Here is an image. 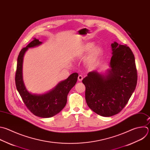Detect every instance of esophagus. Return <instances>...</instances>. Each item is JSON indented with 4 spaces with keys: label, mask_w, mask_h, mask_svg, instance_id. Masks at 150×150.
I'll list each match as a JSON object with an SVG mask.
<instances>
[{
    "label": "esophagus",
    "mask_w": 150,
    "mask_h": 150,
    "mask_svg": "<svg viewBox=\"0 0 150 150\" xmlns=\"http://www.w3.org/2000/svg\"><path fill=\"white\" fill-rule=\"evenodd\" d=\"M78 78L79 81H82V79H83V77H82V75H79Z\"/></svg>",
    "instance_id": "1"
}]
</instances>
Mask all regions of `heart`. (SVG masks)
<instances>
[{"mask_svg":"<svg viewBox=\"0 0 150 150\" xmlns=\"http://www.w3.org/2000/svg\"><path fill=\"white\" fill-rule=\"evenodd\" d=\"M93 46V44L92 43H86L83 47L82 49V53H86L89 52L92 47ZM103 53V49L99 47H96L93 49L92 50L90 54L89 55L87 58V63L89 65H94L95 64L99 58L100 57Z\"/></svg>","mask_w":150,"mask_h":150,"instance_id":"heart-1","label":"heart"}]
</instances>
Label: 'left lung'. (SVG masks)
<instances>
[{
    "mask_svg": "<svg viewBox=\"0 0 150 150\" xmlns=\"http://www.w3.org/2000/svg\"><path fill=\"white\" fill-rule=\"evenodd\" d=\"M111 71L107 76L93 71L82 80L85 99L93 112L103 117L120 113L128 103L137 83L134 55L127 45L111 44Z\"/></svg>",
    "mask_w": 150,
    "mask_h": 150,
    "instance_id": "left-lung-1",
    "label": "left lung"
}]
</instances>
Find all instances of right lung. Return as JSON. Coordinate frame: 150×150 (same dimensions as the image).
Segmentation results:
<instances>
[{"instance_id":"add662e5","label":"right lung","mask_w":150,"mask_h":150,"mask_svg":"<svg viewBox=\"0 0 150 150\" xmlns=\"http://www.w3.org/2000/svg\"><path fill=\"white\" fill-rule=\"evenodd\" d=\"M41 43L38 39L34 38L20 51L15 73V84L23 103L33 114L41 118H49L58 114L65 107L67 102V95L76 83L78 74H71L67 79L60 82L55 89L44 95H33L29 93L26 90L22 79L23 57L28 47H32Z\"/></svg>"}]
</instances>
